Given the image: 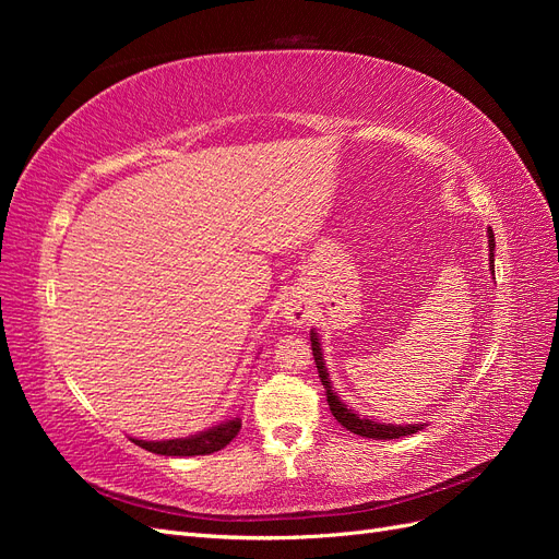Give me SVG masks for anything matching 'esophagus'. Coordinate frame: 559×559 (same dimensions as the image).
<instances>
[{"label":"esophagus","instance_id":"1","mask_svg":"<svg viewBox=\"0 0 559 559\" xmlns=\"http://www.w3.org/2000/svg\"><path fill=\"white\" fill-rule=\"evenodd\" d=\"M282 317H284V321H289L292 326H302L310 319V310L294 300V302H286Z\"/></svg>","mask_w":559,"mask_h":559}]
</instances>
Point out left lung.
I'll return each instance as SVG.
<instances>
[{"label":"left lung","mask_w":559,"mask_h":559,"mask_svg":"<svg viewBox=\"0 0 559 559\" xmlns=\"http://www.w3.org/2000/svg\"><path fill=\"white\" fill-rule=\"evenodd\" d=\"M487 247H489V270L495 273V235L492 230H487ZM310 341H312V354H314V364H317V373L321 378V384L326 389V401H329V408L333 413V417L341 421V425L364 438H376V441H389V438H401V436H411L425 429L427 425L421 421V425H386V421H376V419H368L366 415L354 413L352 408L341 401L337 392L333 389L331 382V373L326 368V359H324V349H321V337L317 333V329L310 331Z\"/></svg>","instance_id":"1"}]
</instances>
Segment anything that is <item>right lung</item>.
<instances>
[{
  "mask_svg": "<svg viewBox=\"0 0 559 559\" xmlns=\"http://www.w3.org/2000/svg\"><path fill=\"white\" fill-rule=\"evenodd\" d=\"M242 427V419L230 417L226 421H218V425L198 431L193 436L186 438H165V441H142V438H132L130 441L134 445H140L154 454H165V456H195V454H212L226 448L235 436H238Z\"/></svg>",
  "mask_w": 559,
  "mask_h": 559,
  "instance_id": "add662e5",
  "label": "right lung"
}]
</instances>
